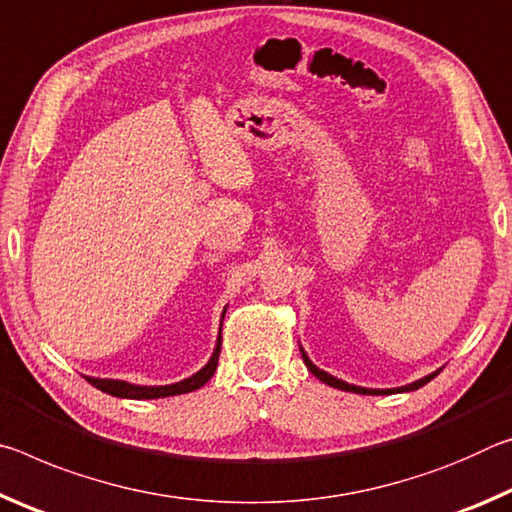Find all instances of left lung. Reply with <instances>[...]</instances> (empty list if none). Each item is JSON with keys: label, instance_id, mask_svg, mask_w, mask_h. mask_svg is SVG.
<instances>
[{"label": "left lung", "instance_id": "left-lung-1", "mask_svg": "<svg viewBox=\"0 0 512 512\" xmlns=\"http://www.w3.org/2000/svg\"><path fill=\"white\" fill-rule=\"evenodd\" d=\"M299 351H301V358H304V363H306V367L308 370H311L317 379H320L322 383H326V385H331V388H338V390H345V392H356V395H395V392H410V390H417V388H422V385H426L429 383L431 379H435V376H438V372H433V374H429V376H424V379H420V381H413V383H408V385H401V388H390V390H372V388H360V385H351V383H345V381H340V379H335V376H331L329 372H324V370H320V367H315L313 363H311V358L306 356V351L299 347Z\"/></svg>", "mask_w": 512, "mask_h": 512}]
</instances>
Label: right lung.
Instances as JSON below:
<instances>
[{"label": "right lung", "mask_w": 512, "mask_h": 512, "mask_svg": "<svg viewBox=\"0 0 512 512\" xmlns=\"http://www.w3.org/2000/svg\"><path fill=\"white\" fill-rule=\"evenodd\" d=\"M226 313V308H224ZM222 313V320H224ZM220 347H222V333L217 335V345L215 351L208 363L201 367L197 374H192L190 379H183L179 383H170V385H133L127 381H115V379H92V376H86L88 383L95 385L97 390L106 392V395L113 397H122V399H161V397H174V395H183V392H192L199 390L201 385L208 383V379L215 374L217 370V358H220Z\"/></svg>", "instance_id": "1"}]
</instances>
